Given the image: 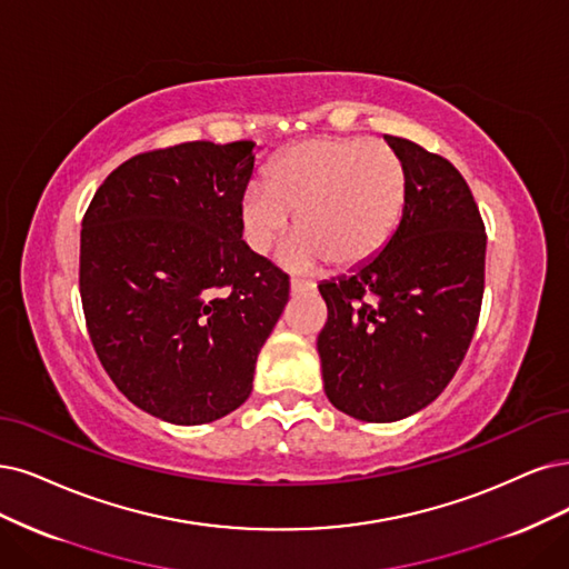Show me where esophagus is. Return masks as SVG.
I'll use <instances>...</instances> for the list:
<instances>
[{
    "mask_svg": "<svg viewBox=\"0 0 569 569\" xmlns=\"http://www.w3.org/2000/svg\"><path fill=\"white\" fill-rule=\"evenodd\" d=\"M313 283H309V281H300V279H292L290 281V296H296V298H300V296H307V292H313Z\"/></svg>",
    "mask_w": 569,
    "mask_h": 569,
    "instance_id": "1",
    "label": "esophagus"
}]
</instances>
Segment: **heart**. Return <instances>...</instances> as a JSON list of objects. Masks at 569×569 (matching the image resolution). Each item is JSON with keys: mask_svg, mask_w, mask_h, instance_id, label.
Returning <instances> with one entry per match:
<instances>
[{"mask_svg": "<svg viewBox=\"0 0 569 569\" xmlns=\"http://www.w3.org/2000/svg\"><path fill=\"white\" fill-rule=\"evenodd\" d=\"M408 201L406 166L387 142L319 136L286 147L267 168L264 184L241 199L248 248L267 256L296 216L288 262L356 267L372 260L401 224Z\"/></svg>", "mask_w": 569, "mask_h": 569, "instance_id": "obj_1", "label": "heart"}]
</instances>
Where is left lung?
Wrapping results in <instances>:
<instances>
[{
	"label": "left lung",
	"mask_w": 569,
	"mask_h": 569,
	"mask_svg": "<svg viewBox=\"0 0 569 569\" xmlns=\"http://www.w3.org/2000/svg\"><path fill=\"white\" fill-rule=\"evenodd\" d=\"M385 140L408 176L401 224L361 269L319 286L323 389L363 422H396L436 401L465 361L486 288L488 234L467 180L422 144Z\"/></svg>",
	"instance_id": "obj_1"
}]
</instances>
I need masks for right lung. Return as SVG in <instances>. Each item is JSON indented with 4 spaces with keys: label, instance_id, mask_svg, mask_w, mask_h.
<instances>
[{
    "label": "right lung",
    "instance_id": "obj_1",
    "mask_svg": "<svg viewBox=\"0 0 569 569\" xmlns=\"http://www.w3.org/2000/svg\"><path fill=\"white\" fill-rule=\"evenodd\" d=\"M256 142H180L131 157L81 220L79 292L98 359L133 406L206 425L252 391L290 281L241 239Z\"/></svg>",
    "mask_w": 569,
    "mask_h": 569
}]
</instances>
